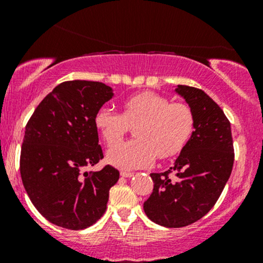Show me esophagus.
Listing matches in <instances>:
<instances>
[{
  "label": "esophagus",
  "mask_w": 263,
  "mask_h": 263,
  "mask_svg": "<svg viewBox=\"0 0 263 263\" xmlns=\"http://www.w3.org/2000/svg\"><path fill=\"white\" fill-rule=\"evenodd\" d=\"M121 177H123V178H131V177H134V173H131V172H121Z\"/></svg>",
  "instance_id": "1"
}]
</instances>
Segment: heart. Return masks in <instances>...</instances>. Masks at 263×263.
Here are the masks:
<instances>
[{
    "label": "heart",
    "instance_id": "obj_1",
    "mask_svg": "<svg viewBox=\"0 0 263 263\" xmlns=\"http://www.w3.org/2000/svg\"><path fill=\"white\" fill-rule=\"evenodd\" d=\"M122 114L102 107L95 115L96 128L108 146L119 143L136 128V137L117 144L107 152V162L122 171L148 168L157 157L170 158L178 155L194 131L195 116L183 102H172L167 96L142 91L123 101Z\"/></svg>",
    "mask_w": 263,
    "mask_h": 263
}]
</instances>
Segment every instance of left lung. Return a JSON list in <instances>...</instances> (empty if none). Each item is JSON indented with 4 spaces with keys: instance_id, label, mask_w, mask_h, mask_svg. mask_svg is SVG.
Wrapping results in <instances>:
<instances>
[{
    "instance_id": "obj_1",
    "label": "left lung",
    "mask_w": 263,
    "mask_h": 263,
    "mask_svg": "<svg viewBox=\"0 0 263 263\" xmlns=\"http://www.w3.org/2000/svg\"><path fill=\"white\" fill-rule=\"evenodd\" d=\"M176 91L194 112V131L171 170L151 174L155 186L143 203L146 215L165 228H183L209 213L235 157L230 122L219 105L197 87L178 85Z\"/></svg>"
}]
</instances>
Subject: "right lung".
Segmentation results:
<instances>
[{"instance_id": "right-lung-1", "label": "right lung", "mask_w": 263, "mask_h": 263, "mask_svg": "<svg viewBox=\"0 0 263 263\" xmlns=\"http://www.w3.org/2000/svg\"><path fill=\"white\" fill-rule=\"evenodd\" d=\"M112 96V89L99 81H64L45 96L27 123L21 177L33 205L54 225L81 230L106 210L119 171L111 165L99 172L84 170L104 158L93 119Z\"/></svg>"}]
</instances>
